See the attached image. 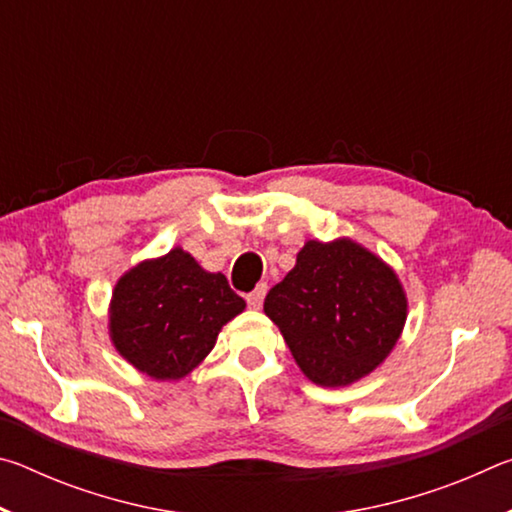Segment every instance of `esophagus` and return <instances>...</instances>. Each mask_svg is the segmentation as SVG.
Here are the masks:
<instances>
[{
  "label": "esophagus",
  "instance_id": "1",
  "mask_svg": "<svg viewBox=\"0 0 512 512\" xmlns=\"http://www.w3.org/2000/svg\"><path fill=\"white\" fill-rule=\"evenodd\" d=\"M264 296H266V284H257V287H255L253 291L246 293L248 307H250V309H259V307H262Z\"/></svg>",
  "mask_w": 512,
  "mask_h": 512
}]
</instances>
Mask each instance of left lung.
<instances>
[{
	"label": "left lung",
	"instance_id": "1",
	"mask_svg": "<svg viewBox=\"0 0 512 512\" xmlns=\"http://www.w3.org/2000/svg\"><path fill=\"white\" fill-rule=\"evenodd\" d=\"M264 311L311 381L345 386L393 350L406 298L391 268L354 241H307L296 266L268 291Z\"/></svg>",
	"mask_w": 512,
	"mask_h": 512
}]
</instances>
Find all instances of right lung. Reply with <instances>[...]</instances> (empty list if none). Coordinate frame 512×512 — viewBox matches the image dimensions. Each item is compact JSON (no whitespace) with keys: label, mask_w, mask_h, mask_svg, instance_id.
Here are the masks:
<instances>
[{"label":"right lung","mask_w":512,"mask_h":512,"mask_svg":"<svg viewBox=\"0 0 512 512\" xmlns=\"http://www.w3.org/2000/svg\"><path fill=\"white\" fill-rule=\"evenodd\" d=\"M246 302L221 273H207L185 250L142 262L112 291L110 336L137 370L180 379L214 348L228 320Z\"/></svg>","instance_id":"obj_1"}]
</instances>
